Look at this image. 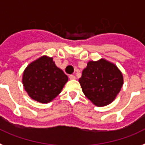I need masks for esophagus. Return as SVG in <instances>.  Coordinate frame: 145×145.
<instances>
[{
	"instance_id": "obj_1",
	"label": "esophagus",
	"mask_w": 145,
	"mask_h": 145,
	"mask_svg": "<svg viewBox=\"0 0 145 145\" xmlns=\"http://www.w3.org/2000/svg\"><path fill=\"white\" fill-rule=\"evenodd\" d=\"M69 78H70V80H73V79H75V76L73 75H70V76H69Z\"/></svg>"
}]
</instances>
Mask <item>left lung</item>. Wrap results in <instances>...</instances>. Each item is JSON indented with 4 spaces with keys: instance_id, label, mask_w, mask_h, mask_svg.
Masks as SVG:
<instances>
[{
    "instance_id": "obj_1",
    "label": "left lung",
    "mask_w": 145,
    "mask_h": 145,
    "mask_svg": "<svg viewBox=\"0 0 145 145\" xmlns=\"http://www.w3.org/2000/svg\"><path fill=\"white\" fill-rule=\"evenodd\" d=\"M84 94L93 104L104 107L114 101L123 85L121 72L105 59L90 61L79 80Z\"/></svg>"
}]
</instances>
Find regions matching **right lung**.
Segmentation results:
<instances>
[{"label":"right lung","mask_w":145,"mask_h":145,"mask_svg":"<svg viewBox=\"0 0 145 145\" xmlns=\"http://www.w3.org/2000/svg\"><path fill=\"white\" fill-rule=\"evenodd\" d=\"M68 77L57 67L52 58L44 56L30 63L23 74L22 83L35 101L49 103L61 92Z\"/></svg>","instance_id":"1"}]
</instances>
